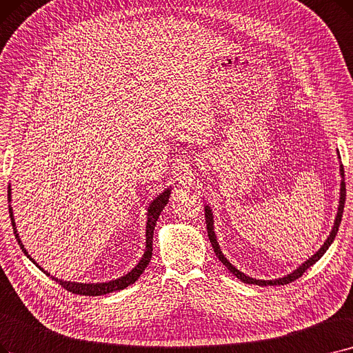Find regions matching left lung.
<instances>
[{"label": "left lung", "mask_w": 353, "mask_h": 353, "mask_svg": "<svg viewBox=\"0 0 353 353\" xmlns=\"http://www.w3.org/2000/svg\"><path fill=\"white\" fill-rule=\"evenodd\" d=\"M339 152V151H338ZM341 176H342V183H341V197H339V208H338V214H336V219H334V225L332 228V232L330 235L327 236V239L325 241V243L321 245V248L314 254L312 255L307 261H305L304 264H301L297 270H294L293 272H290L287 275H284V277L281 279H275V280H256V279H251L248 277V275H245L243 272H241L239 270H236L231 263L228 261V259L225 258V255L222 254L221 251V247L219 243L216 241V235H214V231H213V214H212V210L209 206H205V218H206V226H208V236L210 239V243H212V248L214 251V254H216V256L219 258V261L231 271L234 275H236V279H239L241 281L247 283V284H254V285H284V284H288L291 281H294L297 279H300L303 272H305V270L310 268L313 264H316L319 259L323 256V254L329 250L330 243L334 241V236L336 234H338L339 231V225L342 222V214H343V208H345V199H346V186H345V172H343V165L341 164Z\"/></svg>", "instance_id": "left-lung-1"}]
</instances>
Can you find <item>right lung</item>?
<instances>
[{
	"label": "right lung",
	"mask_w": 353,
	"mask_h": 353,
	"mask_svg": "<svg viewBox=\"0 0 353 353\" xmlns=\"http://www.w3.org/2000/svg\"><path fill=\"white\" fill-rule=\"evenodd\" d=\"M11 189L8 188V199L11 201ZM170 188L165 189L161 194H159L154 201H152L150 203V208H148V212H147V228H145V252L143 255V258L140 259V263L137 264L128 274L122 275L121 279H117V280H112V281H108V283H97V284H83V283H72V281H63V280H59L56 277H53V275H50V272L44 271L34 259L28 255V252L26 251L24 245L21 243V239L19 236V232L17 229H15V222H14V216H12V209L10 206V218H11V223H12V229H14V235L15 238H17V242L20 245V248L23 250V252L27 255V258L32 259V263H34L46 275H50V279H53L56 283H59L60 285H62L63 288H66L68 291H70V293L73 294H81V296H102V294H108V293H112V291H118V290H124L125 287L131 285L132 283H135L137 280H139L140 275L144 272V270L147 268L150 259H151V255H152V235H154V228H156V223H157V219L160 216L161 210L164 209V206L167 205L168 202V197H170Z\"/></svg>",
	"instance_id": "obj_1"
}]
</instances>
